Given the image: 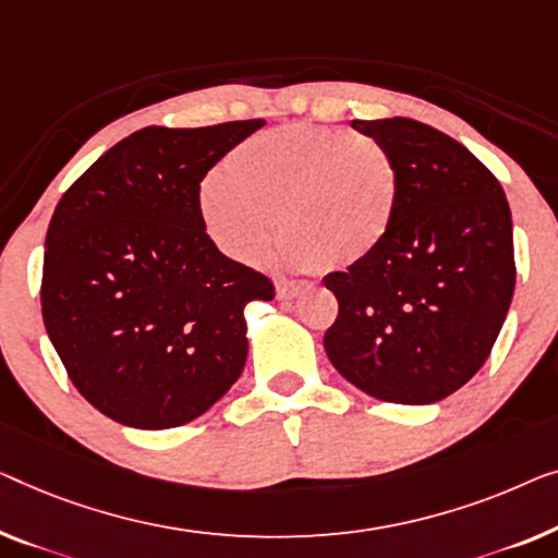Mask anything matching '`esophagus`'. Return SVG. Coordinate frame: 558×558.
I'll list each match as a JSON object with an SVG mask.
<instances>
[{"label": "esophagus", "instance_id": "34e87169", "mask_svg": "<svg viewBox=\"0 0 558 558\" xmlns=\"http://www.w3.org/2000/svg\"><path fill=\"white\" fill-rule=\"evenodd\" d=\"M306 289V284H302V281H279L277 284V296L279 299H294L299 296Z\"/></svg>", "mask_w": 558, "mask_h": 558}]
</instances>
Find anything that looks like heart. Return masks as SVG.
Instances as JSON below:
<instances>
[{
	"instance_id": "heart-1",
	"label": "heart",
	"mask_w": 558,
	"mask_h": 558,
	"mask_svg": "<svg viewBox=\"0 0 558 558\" xmlns=\"http://www.w3.org/2000/svg\"><path fill=\"white\" fill-rule=\"evenodd\" d=\"M226 168L201 181L198 216L236 262L259 259L279 216L289 266H352L383 246L398 216V160L365 133L281 125L236 145Z\"/></svg>"
}]
</instances>
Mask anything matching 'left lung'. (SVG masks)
Here are the masks:
<instances>
[{
  "instance_id": "obj_1",
  "label": "left lung",
  "mask_w": 558,
  "mask_h": 558,
  "mask_svg": "<svg viewBox=\"0 0 558 558\" xmlns=\"http://www.w3.org/2000/svg\"><path fill=\"white\" fill-rule=\"evenodd\" d=\"M352 128L398 160L400 206L373 256L325 277L339 302L325 350L362 392L430 405L478 373L504 327L515 287L511 208L450 135L410 118Z\"/></svg>"
}]
</instances>
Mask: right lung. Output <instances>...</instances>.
I'll list each match as a JSON object with an SVG mask.
<instances>
[{
	"mask_svg": "<svg viewBox=\"0 0 558 558\" xmlns=\"http://www.w3.org/2000/svg\"><path fill=\"white\" fill-rule=\"evenodd\" d=\"M262 125L143 128L102 153L54 208L43 319L72 385L116 423H191L246 365L244 306L269 302L274 284L216 248L198 189Z\"/></svg>",
	"mask_w": 558,
	"mask_h": 558,
	"instance_id": "add662e5",
	"label": "right lung"
}]
</instances>
